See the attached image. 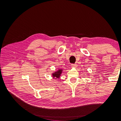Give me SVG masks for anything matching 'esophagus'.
<instances>
[{"instance_id":"obj_1","label":"esophagus","mask_w":121,"mask_h":121,"mask_svg":"<svg viewBox=\"0 0 121 121\" xmlns=\"http://www.w3.org/2000/svg\"><path fill=\"white\" fill-rule=\"evenodd\" d=\"M77 66L76 64H71V67L73 68H75Z\"/></svg>"}]
</instances>
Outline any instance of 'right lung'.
<instances>
[{
	"label": "right lung",
	"instance_id": "1",
	"mask_svg": "<svg viewBox=\"0 0 121 121\" xmlns=\"http://www.w3.org/2000/svg\"><path fill=\"white\" fill-rule=\"evenodd\" d=\"M63 69H57V71H55L52 73V77L53 78H56V79L57 78H60V77L63 73Z\"/></svg>",
	"mask_w": 121,
	"mask_h": 121
}]
</instances>
